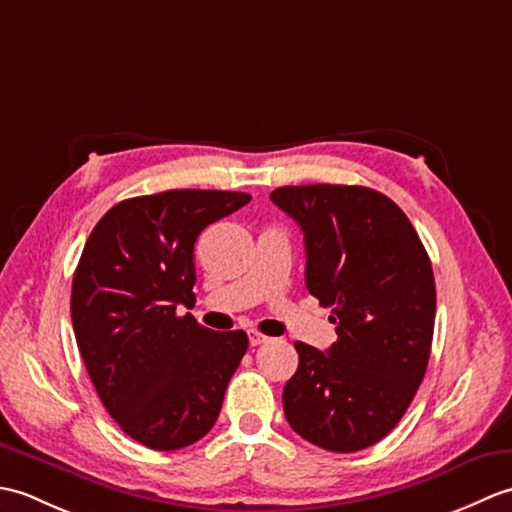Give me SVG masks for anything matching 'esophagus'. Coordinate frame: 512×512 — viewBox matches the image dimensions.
Listing matches in <instances>:
<instances>
[{
	"instance_id": "obj_1",
	"label": "esophagus",
	"mask_w": 512,
	"mask_h": 512,
	"mask_svg": "<svg viewBox=\"0 0 512 512\" xmlns=\"http://www.w3.org/2000/svg\"><path fill=\"white\" fill-rule=\"evenodd\" d=\"M248 341H250V345L257 347V345L266 343V341H268V336H266V334H262V332H257V330H250V332H248Z\"/></svg>"
}]
</instances>
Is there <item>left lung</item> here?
Masks as SVG:
<instances>
[{
  "instance_id": "left-lung-1",
  "label": "left lung",
  "mask_w": 512,
  "mask_h": 512,
  "mask_svg": "<svg viewBox=\"0 0 512 512\" xmlns=\"http://www.w3.org/2000/svg\"><path fill=\"white\" fill-rule=\"evenodd\" d=\"M303 231L306 286L332 308L328 352L297 341L284 387L286 420L303 440L354 453L405 416L427 372L436 281L416 228L387 195L347 184L270 193Z\"/></svg>"
}]
</instances>
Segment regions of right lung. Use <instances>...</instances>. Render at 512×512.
<instances>
[{"label": "right lung", "mask_w": 512, "mask_h": 512, "mask_svg": "<svg viewBox=\"0 0 512 512\" xmlns=\"http://www.w3.org/2000/svg\"><path fill=\"white\" fill-rule=\"evenodd\" d=\"M248 202L237 191L140 195L112 206L85 242L70 299L76 345L107 413L154 451L211 431L248 350L244 330L176 314L195 301V239Z\"/></svg>", "instance_id": "obj_1"}]
</instances>
